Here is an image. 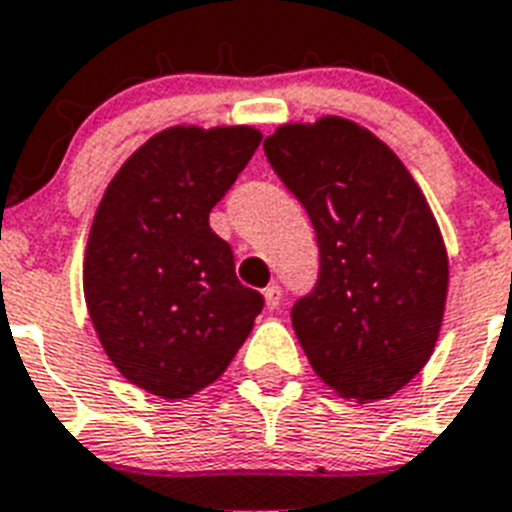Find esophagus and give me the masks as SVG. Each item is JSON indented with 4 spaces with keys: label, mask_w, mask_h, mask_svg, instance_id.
<instances>
[{
    "label": "esophagus",
    "mask_w": 512,
    "mask_h": 512,
    "mask_svg": "<svg viewBox=\"0 0 512 512\" xmlns=\"http://www.w3.org/2000/svg\"><path fill=\"white\" fill-rule=\"evenodd\" d=\"M263 297H265V307H268V310H278V305H281V297H284V294H281V289L273 284L265 289Z\"/></svg>",
    "instance_id": "34e87169"
}]
</instances>
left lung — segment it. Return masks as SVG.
I'll list each match as a JSON object with an SVG mask.
<instances>
[{
	"mask_svg": "<svg viewBox=\"0 0 512 512\" xmlns=\"http://www.w3.org/2000/svg\"><path fill=\"white\" fill-rule=\"evenodd\" d=\"M313 220L321 273L292 307L313 371L347 400H386L429 363L447 302L442 231L410 170L339 115L284 123L263 141Z\"/></svg>",
	"mask_w": 512,
	"mask_h": 512,
	"instance_id": "1",
	"label": "left lung"
}]
</instances>
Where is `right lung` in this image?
Here are the masks:
<instances>
[{
    "label": "right lung",
    "mask_w": 512,
    "mask_h": 512,
    "mask_svg": "<svg viewBox=\"0 0 512 512\" xmlns=\"http://www.w3.org/2000/svg\"><path fill=\"white\" fill-rule=\"evenodd\" d=\"M260 139L252 126L165 128L123 162L94 213L83 257L91 323L112 365L162 400L223 376L263 310L210 228Z\"/></svg>",
    "instance_id": "1"
}]
</instances>
